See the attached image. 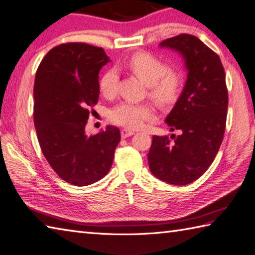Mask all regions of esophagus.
<instances>
[{
    "label": "esophagus",
    "instance_id": "obj_1",
    "mask_svg": "<svg viewBox=\"0 0 255 255\" xmlns=\"http://www.w3.org/2000/svg\"><path fill=\"white\" fill-rule=\"evenodd\" d=\"M122 138H128V137H130V136H132V134H134V131H132V130H128V129H122Z\"/></svg>",
    "mask_w": 255,
    "mask_h": 255
}]
</instances>
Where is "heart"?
Segmentation results:
<instances>
[{
    "label": "heart",
    "mask_w": 255,
    "mask_h": 255,
    "mask_svg": "<svg viewBox=\"0 0 255 255\" xmlns=\"http://www.w3.org/2000/svg\"><path fill=\"white\" fill-rule=\"evenodd\" d=\"M126 67L148 85L149 95L159 104H170L176 99L181 88V77L166 64L148 52H136L128 59ZM118 74L115 70H108L100 81L101 93L111 97L115 95ZM154 116L152 106L144 103L123 102L110 113L113 123L123 127L137 129Z\"/></svg>",
    "instance_id": "1"
}]
</instances>
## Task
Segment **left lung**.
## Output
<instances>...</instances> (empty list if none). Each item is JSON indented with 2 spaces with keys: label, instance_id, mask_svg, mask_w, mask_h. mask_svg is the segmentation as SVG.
Masks as SVG:
<instances>
[{
  "label": "left lung",
  "instance_id": "1",
  "mask_svg": "<svg viewBox=\"0 0 255 255\" xmlns=\"http://www.w3.org/2000/svg\"><path fill=\"white\" fill-rule=\"evenodd\" d=\"M160 47L181 53L187 80L165 118L170 130L181 133L152 137L149 167L161 181L186 185L208 170L223 142L228 110L225 69L217 53L193 35L167 38Z\"/></svg>",
  "mask_w": 255,
  "mask_h": 255
}]
</instances>
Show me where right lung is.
I'll list each match as a JSON object with an SVG mask.
<instances>
[{
    "label": "right lung",
    "mask_w": 255,
    "mask_h": 255,
    "mask_svg": "<svg viewBox=\"0 0 255 255\" xmlns=\"http://www.w3.org/2000/svg\"><path fill=\"white\" fill-rule=\"evenodd\" d=\"M107 62L110 58L103 48L68 42L48 51L36 72L34 124L38 141L52 170L75 186L104 177L121 141L115 126L92 136L85 133L91 108L99 101L100 70Z\"/></svg>",
    "instance_id": "add662e5"
}]
</instances>
